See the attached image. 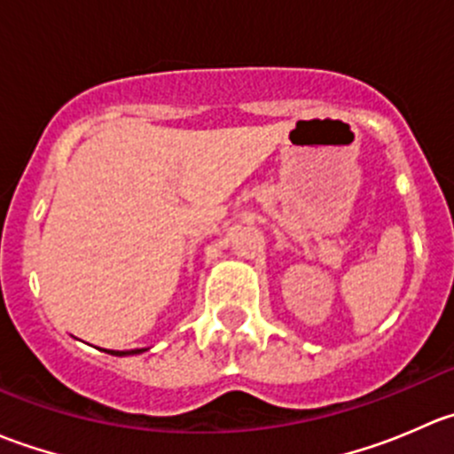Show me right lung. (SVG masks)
<instances>
[{"mask_svg":"<svg viewBox=\"0 0 454 454\" xmlns=\"http://www.w3.org/2000/svg\"><path fill=\"white\" fill-rule=\"evenodd\" d=\"M103 351H107V354H112V356H136V354H142V351H145V349H131V351H109V349H103Z\"/></svg>","mask_w":454,"mask_h":454,"instance_id":"right-lung-1","label":"right lung"}]
</instances>
